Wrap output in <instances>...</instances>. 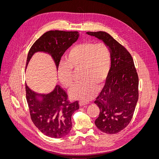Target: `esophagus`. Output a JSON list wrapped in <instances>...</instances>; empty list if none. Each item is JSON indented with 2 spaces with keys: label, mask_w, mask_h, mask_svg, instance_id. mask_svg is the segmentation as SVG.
<instances>
[{
  "label": "esophagus",
  "mask_w": 159,
  "mask_h": 159,
  "mask_svg": "<svg viewBox=\"0 0 159 159\" xmlns=\"http://www.w3.org/2000/svg\"><path fill=\"white\" fill-rule=\"evenodd\" d=\"M87 105V103H86L85 102H79V105H80V107L84 106V105Z\"/></svg>",
  "instance_id": "34e87169"
}]
</instances>
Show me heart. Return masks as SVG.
<instances>
[{
	"label": "heart",
	"instance_id": "1",
	"mask_svg": "<svg viewBox=\"0 0 159 159\" xmlns=\"http://www.w3.org/2000/svg\"><path fill=\"white\" fill-rule=\"evenodd\" d=\"M111 65V53L103 42L94 44L84 42L72 48L66 57V63L58 68V77L65 88L74 85L73 71L80 70L82 82L70 93L72 99L88 102L94 98L97 88H100L107 79Z\"/></svg>",
	"mask_w": 159,
	"mask_h": 159
}]
</instances>
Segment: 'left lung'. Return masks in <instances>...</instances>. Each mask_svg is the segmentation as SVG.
Listing matches in <instances>:
<instances>
[{"label":"left lung","mask_w":159,"mask_h":159,"mask_svg":"<svg viewBox=\"0 0 159 159\" xmlns=\"http://www.w3.org/2000/svg\"><path fill=\"white\" fill-rule=\"evenodd\" d=\"M86 34L102 40L111 53V65L106 84L95 100L99 108L96 127L107 134H117L131 122L138 100L139 79L132 56L105 32Z\"/></svg>","instance_id":"left-lung-1"}]
</instances>
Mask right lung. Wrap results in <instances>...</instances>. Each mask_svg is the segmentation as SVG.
<instances>
[{
  "label": "right lung",
  "instance_id": "obj_1",
  "mask_svg": "<svg viewBox=\"0 0 159 159\" xmlns=\"http://www.w3.org/2000/svg\"><path fill=\"white\" fill-rule=\"evenodd\" d=\"M79 36L78 32L51 30L38 39L28 52L26 66L37 52H45L51 55L57 70L61 57ZM26 98L32 122L47 136L61 138L67 135L72 127L71 115L79 108V102L70 103L66 93L59 85L48 94H39L25 84ZM41 98L39 99L38 97Z\"/></svg>",
  "mask_w": 159,
  "mask_h": 159
}]
</instances>
